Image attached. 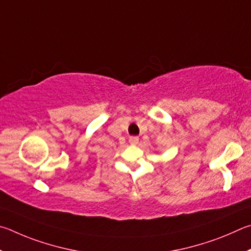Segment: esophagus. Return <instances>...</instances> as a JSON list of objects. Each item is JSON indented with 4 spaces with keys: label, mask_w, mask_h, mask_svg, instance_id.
<instances>
[{
    "label": "esophagus",
    "mask_w": 251,
    "mask_h": 251,
    "mask_svg": "<svg viewBox=\"0 0 251 251\" xmlns=\"http://www.w3.org/2000/svg\"><path fill=\"white\" fill-rule=\"evenodd\" d=\"M129 142H130V144H132V146H137V144L139 143V138L138 137H130Z\"/></svg>",
    "instance_id": "obj_1"
}]
</instances>
